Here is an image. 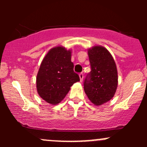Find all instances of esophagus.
<instances>
[{
    "instance_id": "obj_1",
    "label": "esophagus",
    "mask_w": 147,
    "mask_h": 147,
    "mask_svg": "<svg viewBox=\"0 0 147 147\" xmlns=\"http://www.w3.org/2000/svg\"><path fill=\"white\" fill-rule=\"evenodd\" d=\"M79 78H80V82H82V81H83V79H84V75H83V73H80L79 75Z\"/></svg>"
}]
</instances>
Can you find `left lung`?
Listing matches in <instances>:
<instances>
[{"label": "left lung", "mask_w": 147, "mask_h": 147, "mask_svg": "<svg viewBox=\"0 0 147 147\" xmlns=\"http://www.w3.org/2000/svg\"><path fill=\"white\" fill-rule=\"evenodd\" d=\"M91 71L84 81V91L94 105L101 106L110 101L118 84L115 62L107 49L95 45L88 50Z\"/></svg>", "instance_id": "obj_1"}]
</instances>
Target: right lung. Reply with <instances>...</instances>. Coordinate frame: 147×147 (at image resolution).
<instances>
[{
	"label": "right lung",
	"instance_id": "add662e5",
	"mask_svg": "<svg viewBox=\"0 0 147 147\" xmlns=\"http://www.w3.org/2000/svg\"><path fill=\"white\" fill-rule=\"evenodd\" d=\"M70 50L63 46L50 49L41 61L36 76L38 95L52 105H57L65 98L70 87L79 82L74 72Z\"/></svg>",
	"mask_w": 147,
	"mask_h": 147
}]
</instances>
